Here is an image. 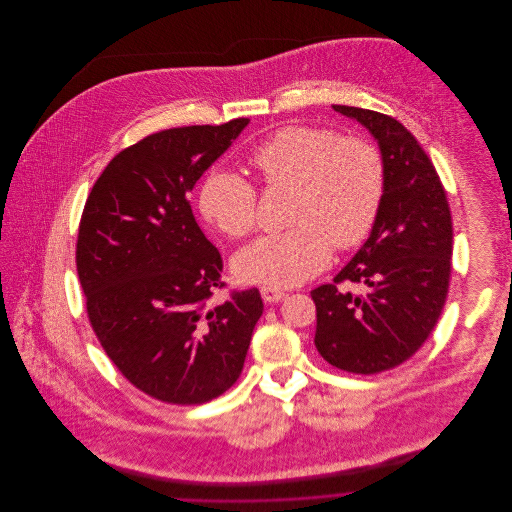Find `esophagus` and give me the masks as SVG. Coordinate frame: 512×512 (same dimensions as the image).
Wrapping results in <instances>:
<instances>
[{"instance_id": "1", "label": "esophagus", "mask_w": 512, "mask_h": 512, "mask_svg": "<svg viewBox=\"0 0 512 512\" xmlns=\"http://www.w3.org/2000/svg\"><path fill=\"white\" fill-rule=\"evenodd\" d=\"M262 299L266 301V303H278V301H282L288 293L284 292V290H278V288H270V286H264L262 290Z\"/></svg>"}]
</instances>
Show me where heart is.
Instances as JSON below:
<instances>
[{"label":"heart","mask_w":512,"mask_h":512,"mask_svg":"<svg viewBox=\"0 0 512 512\" xmlns=\"http://www.w3.org/2000/svg\"><path fill=\"white\" fill-rule=\"evenodd\" d=\"M272 189L293 187L290 230L264 236L234 258L240 280L293 288L331 262L333 246L365 242L378 219L386 169L380 151L363 138H341L315 126L280 128L248 153ZM207 222L230 238L248 236L258 222V191L242 175L215 167L199 191Z\"/></svg>","instance_id":"heart-1"}]
</instances>
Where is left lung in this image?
Wrapping results in <instances>:
<instances>
[{"mask_svg":"<svg viewBox=\"0 0 512 512\" xmlns=\"http://www.w3.org/2000/svg\"><path fill=\"white\" fill-rule=\"evenodd\" d=\"M378 142L386 189L378 219L333 284L311 292L317 309L315 347L329 363L376 374L408 361L438 323L451 278L453 224L438 171L418 140L392 116L333 106ZM365 283V296L343 293Z\"/></svg>","mask_w":512,"mask_h":512,"instance_id":"obj_1","label":"left lung"}]
</instances>
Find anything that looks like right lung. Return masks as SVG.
<instances>
[{"instance_id":"obj_1","label":"right lung","mask_w":512,"mask_h":512,"mask_svg":"<svg viewBox=\"0 0 512 512\" xmlns=\"http://www.w3.org/2000/svg\"><path fill=\"white\" fill-rule=\"evenodd\" d=\"M248 122L171 128L122 149L82 211L76 272L88 321L116 368L167 404L226 392L264 311L256 288L211 303L222 258L187 199Z\"/></svg>"}]
</instances>
